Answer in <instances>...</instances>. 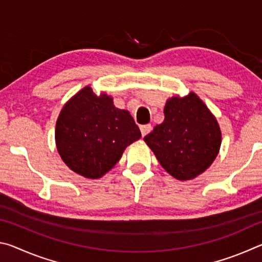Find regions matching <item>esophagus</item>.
<instances>
[{
  "label": "esophagus",
  "instance_id": "34e87169",
  "mask_svg": "<svg viewBox=\"0 0 262 262\" xmlns=\"http://www.w3.org/2000/svg\"><path fill=\"white\" fill-rule=\"evenodd\" d=\"M140 129H141V134L142 136H145L147 134H149L150 132H151V125H142L140 126Z\"/></svg>",
  "mask_w": 262,
  "mask_h": 262
}]
</instances>
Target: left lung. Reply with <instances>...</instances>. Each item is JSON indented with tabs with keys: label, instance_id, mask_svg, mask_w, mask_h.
<instances>
[{
	"label": "left lung",
	"instance_id": "1",
	"mask_svg": "<svg viewBox=\"0 0 262 262\" xmlns=\"http://www.w3.org/2000/svg\"><path fill=\"white\" fill-rule=\"evenodd\" d=\"M144 141L166 172L176 179L189 180L214 162L221 147V130L207 106L190 92L184 98L167 100L164 121Z\"/></svg>",
	"mask_w": 262,
	"mask_h": 262
}]
</instances>
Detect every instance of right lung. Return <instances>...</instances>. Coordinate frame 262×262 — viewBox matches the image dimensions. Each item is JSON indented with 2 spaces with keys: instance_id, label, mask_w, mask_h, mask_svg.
I'll return each instance as SVG.
<instances>
[{
  "instance_id": "add662e5",
  "label": "right lung",
  "mask_w": 262,
  "mask_h": 262,
  "mask_svg": "<svg viewBox=\"0 0 262 262\" xmlns=\"http://www.w3.org/2000/svg\"><path fill=\"white\" fill-rule=\"evenodd\" d=\"M141 137L129 112L119 110L107 95L82 89L63 106L57 118V151L74 172L100 178L121 158L123 150Z\"/></svg>"
}]
</instances>
